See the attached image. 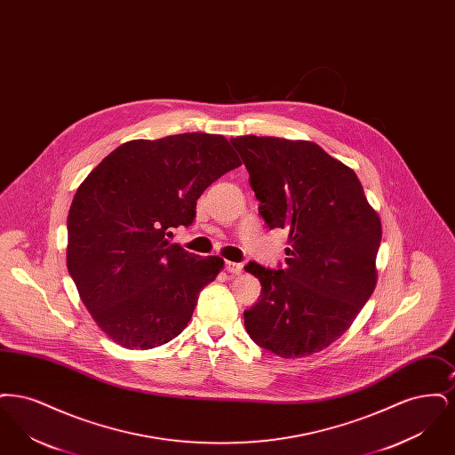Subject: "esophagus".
<instances>
[{
  "mask_svg": "<svg viewBox=\"0 0 455 455\" xmlns=\"http://www.w3.org/2000/svg\"><path fill=\"white\" fill-rule=\"evenodd\" d=\"M225 269L230 273V275H240L243 266L240 262H232V260H227L225 262Z\"/></svg>",
  "mask_w": 455,
  "mask_h": 455,
  "instance_id": "34e87169",
  "label": "esophagus"
}]
</instances>
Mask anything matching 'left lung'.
I'll return each mask as SVG.
<instances>
[{
  "label": "left lung",
  "mask_w": 455,
  "mask_h": 455,
  "mask_svg": "<svg viewBox=\"0 0 455 455\" xmlns=\"http://www.w3.org/2000/svg\"><path fill=\"white\" fill-rule=\"evenodd\" d=\"M230 141L260 217L288 232L283 267L245 266L262 286L259 302L243 312L245 329L282 358L319 353L347 332L375 290L380 218L356 173L319 145L254 134Z\"/></svg>",
  "instance_id": "8db88e82"
}]
</instances>
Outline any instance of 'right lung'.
<instances>
[{
  "instance_id": "1",
  "label": "right lung",
  "mask_w": 455,
  "mask_h": 455,
  "mask_svg": "<svg viewBox=\"0 0 455 455\" xmlns=\"http://www.w3.org/2000/svg\"><path fill=\"white\" fill-rule=\"evenodd\" d=\"M238 165L227 138L184 132L128 141L80 184L68 213L66 266L114 343L150 349L186 329L223 259L169 238L193 223L204 189Z\"/></svg>"
}]
</instances>
